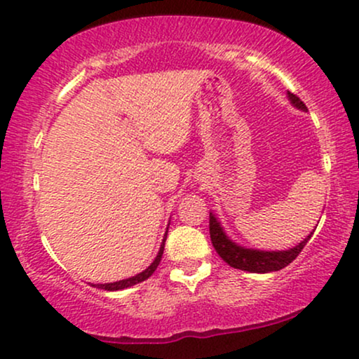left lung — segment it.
I'll use <instances>...</instances> for the list:
<instances>
[{"label": "left lung", "instance_id": "left-lung-1", "mask_svg": "<svg viewBox=\"0 0 359 359\" xmlns=\"http://www.w3.org/2000/svg\"><path fill=\"white\" fill-rule=\"evenodd\" d=\"M287 98L291 100V103L296 109L308 111V107L304 105V102H301V98L296 97L294 93L287 92ZM209 231L214 249L217 250L219 256H221L229 266L241 271H249V273L261 274L273 273V271H279L283 269V267H286L287 264H291V262L299 256V252L304 249V245L308 244L311 236H313V232H311V234L306 237L304 241H301L296 248H291L287 250L248 249L229 239V236L224 232L221 222L217 221V217H215L212 212L209 215Z\"/></svg>", "mask_w": 359, "mask_h": 359}]
</instances>
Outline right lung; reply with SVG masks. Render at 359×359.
<instances>
[{
	"instance_id": "add662e5",
	"label": "right lung",
	"mask_w": 359,
	"mask_h": 359,
	"mask_svg": "<svg viewBox=\"0 0 359 359\" xmlns=\"http://www.w3.org/2000/svg\"><path fill=\"white\" fill-rule=\"evenodd\" d=\"M165 239H167V232H165V236H163V241H162L161 250H158L157 257H155L152 264H150L149 267H147L145 271H142L140 274L133 276V278H128V279L116 280V283H107V284H93V286H95V287H98V289H105V291H120V289H125V287L135 286V284L142 283V280L149 279L150 276L154 274V271L157 269V266L161 264V259H162V254H163V245H165Z\"/></svg>"
}]
</instances>
